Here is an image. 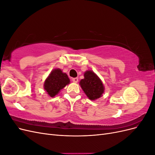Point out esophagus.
Masks as SVG:
<instances>
[{
  "label": "esophagus",
  "mask_w": 155,
  "mask_h": 155,
  "mask_svg": "<svg viewBox=\"0 0 155 155\" xmlns=\"http://www.w3.org/2000/svg\"><path fill=\"white\" fill-rule=\"evenodd\" d=\"M72 81L74 83H78V78H72Z\"/></svg>",
  "instance_id": "1"
}]
</instances>
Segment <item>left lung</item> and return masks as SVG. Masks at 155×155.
Listing matches in <instances>:
<instances>
[{
    "mask_svg": "<svg viewBox=\"0 0 155 155\" xmlns=\"http://www.w3.org/2000/svg\"><path fill=\"white\" fill-rule=\"evenodd\" d=\"M79 85L89 100H96L103 96L105 87L101 79L92 70L84 73V78L79 81Z\"/></svg>",
    "mask_w": 155,
    "mask_h": 155,
    "instance_id": "1",
    "label": "left lung"
}]
</instances>
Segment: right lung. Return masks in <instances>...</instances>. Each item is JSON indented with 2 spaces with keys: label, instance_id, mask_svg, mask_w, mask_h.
Listing matches in <instances>:
<instances>
[{
  "label": "right lung",
  "instance_id": "add662e5",
  "mask_svg": "<svg viewBox=\"0 0 155 155\" xmlns=\"http://www.w3.org/2000/svg\"><path fill=\"white\" fill-rule=\"evenodd\" d=\"M70 81L66 73L63 72L60 68L51 70L44 83V89L48 95L51 97L58 94V93L65 86L68 85Z\"/></svg>",
  "mask_w": 155,
  "mask_h": 155
}]
</instances>
